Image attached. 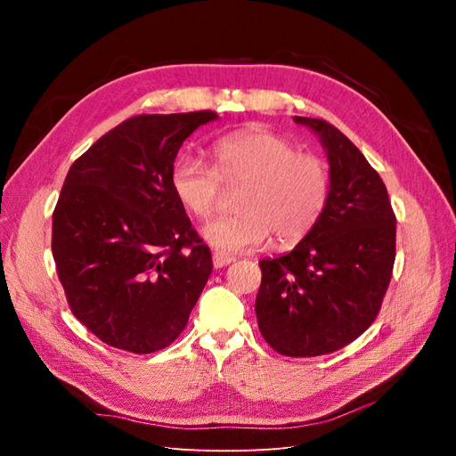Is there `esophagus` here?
Instances as JSON below:
<instances>
[{
  "label": "esophagus",
  "mask_w": 456,
  "mask_h": 456,
  "mask_svg": "<svg viewBox=\"0 0 456 456\" xmlns=\"http://www.w3.org/2000/svg\"><path fill=\"white\" fill-rule=\"evenodd\" d=\"M236 260L233 256H230V255H224V253H213V265H215V268H224V266H228V265H232V262Z\"/></svg>",
  "instance_id": "1"
}]
</instances>
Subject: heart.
<instances>
[{
  "label": "heart",
  "instance_id": "1",
  "mask_svg": "<svg viewBox=\"0 0 456 456\" xmlns=\"http://www.w3.org/2000/svg\"><path fill=\"white\" fill-rule=\"evenodd\" d=\"M215 169L183 156L171 169V188L200 223L218 213L224 188H241L238 215L216 220L205 236L216 249L251 251L273 233L280 245L305 240L320 223L330 196V171L323 158L298 151L268 131H240L213 144Z\"/></svg>",
  "mask_w": 456,
  "mask_h": 456
}]
</instances>
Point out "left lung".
I'll use <instances>...</instances> for the list:
<instances>
[{"label": "left lung", "instance_id": "8db88e82", "mask_svg": "<svg viewBox=\"0 0 456 456\" xmlns=\"http://www.w3.org/2000/svg\"><path fill=\"white\" fill-rule=\"evenodd\" d=\"M314 129L330 163V196L317 226L295 249L260 260L258 329L289 357L348 346L377 320L395 260V215L380 175L325 119L295 116Z\"/></svg>", "mask_w": 456, "mask_h": 456}]
</instances>
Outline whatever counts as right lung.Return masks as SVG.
Segmentation results:
<instances>
[{"instance_id":"right-lung-1","label":"right lung","mask_w":456,"mask_h":456,"mask_svg":"<svg viewBox=\"0 0 456 456\" xmlns=\"http://www.w3.org/2000/svg\"><path fill=\"white\" fill-rule=\"evenodd\" d=\"M213 110L141 114L79 156L53 211L51 249L72 314L110 346L151 354L183 333L213 272L171 188L178 148Z\"/></svg>"}]
</instances>
